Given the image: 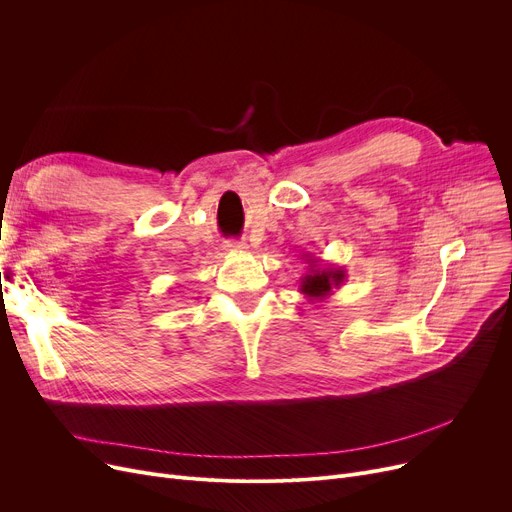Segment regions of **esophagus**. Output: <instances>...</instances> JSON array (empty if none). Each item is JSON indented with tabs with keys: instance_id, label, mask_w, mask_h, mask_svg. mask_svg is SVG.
<instances>
[{
	"instance_id": "obj_1",
	"label": "esophagus",
	"mask_w": 512,
	"mask_h": 512,
	"mask_svg": "<svg viewBox=\"0 0 512 512\" xmlns=\"http://www.w3.org/2000/svg\"><path fill=\"white\" fill-rule=\"evenodd\" d=\"M226 247H228L230 251H242V249H247L245 242H240V240H228Z\"/></svg>"
}]
</instances>
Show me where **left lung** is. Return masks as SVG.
<instances>
[{
    "mask_svg": "<svg viewBox=\"0 0 512 512\" xmlns=\"http://www.w3.org/2000/svg\"><path fill=\"white\" fill-rule=\"evenodd\" d=\"M309 263V272L301 278V294H305L307 301H324L334 292V288H340L346 280V272L336 265H319V259L305 257Z\"/></svg>",
    "mask_w": 512,
    "mask_h": 512,
    "instance_id": "1",
    "label": "left lung"
}]
</instances>
